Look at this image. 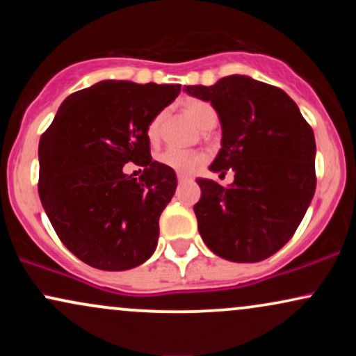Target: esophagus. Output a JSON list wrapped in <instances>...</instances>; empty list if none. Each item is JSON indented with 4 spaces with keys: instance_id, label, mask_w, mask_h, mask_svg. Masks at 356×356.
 <instances>
[{
    "instance_id": "1",
    "label": "esophagus",
    "mask_w": 356,
    "mask_h": 356,
    "mask_svg": "<svg viewBox=\"0 0 356 356\" xmlns=\"http://www.w3.org/2000/svg\"><path fill=\"white\" fill-rule=\"evenodd\" d=\"M177 181H179V182L189 181V177H187V175H184V174H177Z\"/></svg>"
}]
</instances>
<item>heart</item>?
Listing matches in <instances>:
<instances>
[{"label":"heart","mask_w":356,"mask_h":356,"mask_svg":"<svg viewBox=\"0 0 356 356\" xmlns=\"http://www.w3.org/2000/svg\"><path fill=\"white\" fill-rule=\"evenodd\" d=\"M186 110L189 112V115L194 118L195 124L202 127V129H207V127L211 125L214 127L216 122H218V113H216L214 107H212L211 104H207V102L191 100L186 104ZM162 120H164V115L159 113L157 117H154L152 120H150L149 127H147V136H149L152 142H155L161 137ZM157 161L179 174H192L206 162V155H204L201 150L169 147V149L162 150V152L157 155Z\"/></svg>","instance_id":"obj_1"}]
</instances>
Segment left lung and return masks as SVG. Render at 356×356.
I'll list each match as a JSON object with an SVG mask.
<instances>
[{"label": "left lung", "mask_w": 356, "mask_h": 356, "mask_svg": "<svg viewBox=\"0 0 356 356\" xmlns=\"http://www.w3.org/2000/svg\"><path fill=\"white\" fill-rule=\"evenodd\" d=\"M187 93L211 102L222 140L212 172H234L229 187L197 179V227L214 254L257 263L293 238L316 189L314 134L298 105L281 88L246 75L212 87L187 85Z\"/></svg>", "instance_id": "left-lung-1"}]
</instances>
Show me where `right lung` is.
Instances as JSON below:
<instances>
[{"instance_id":"add662e5","label":"right lung","mask_w":356,"mask_h":356,"mask_svg":"<svg viewBox=\"0 0 356 356\" xmlns=\"http://www.w3.org/2000/svg\"><path fill=\"white\" fill-rule=\"evenodd\" d=\"M181 85L104 80L72 93L40 138L38 192L61 243L88 266L125 271L157 248L175 172L150 157L147 127ZM134 161L145 169L124 174Z\"/></svg>"}]
</instances>
